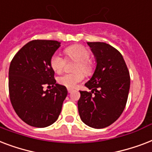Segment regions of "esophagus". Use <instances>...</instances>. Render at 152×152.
Returning <instances> with one entry per match:
<instances>
[{"mask_svg":"<svg viewBox=\"0 0 152 152\" xmlns=\"http://www.w3.org/2000/svg\"><path fill=\"white\" fill-rule=\"evenodd\" d=\"M67 91H68V93L70 94V93L72 92V89H67Z\"/></svg>","mask_w":152,"mask_h":152,"instance_id":"34e87169","label":"esophagus"}]
</instances>
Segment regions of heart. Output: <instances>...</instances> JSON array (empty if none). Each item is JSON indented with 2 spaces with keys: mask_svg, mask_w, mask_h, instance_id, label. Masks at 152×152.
<instances>
[{
  "mask_svg": "<svg viewBox=\"0 0 152 152\" xmlns=\"http://www.w3.org/2000/svg\"><path fill=\"white\" fill-rule=\"evenodd\" d=\"M68 58L77 60L75 70L76 71L63 74L57 78L58 84L67 88H75L78 82L84 78V72L87 75L93 72V64L89 60L90 54L86 48L80 44L67 47L64 50ZM66 65V59L58 53H55L50 58V66L55 72L60 73L63 71Z\"/></svg>",
  "mask_w": 152,
  "mask_h": 152,
  "instance_id": "b5f03b06",
  "label": "heart"
}]
</instances>
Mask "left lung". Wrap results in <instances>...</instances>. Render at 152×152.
Here are the masks:
<instances>
[{"instance_id":"left-lung-1","label":"left lung","mask_w":152,"mask_h":152,"mask_svg":"<svg viewBox=\"0 0 152 152\" xmlns=\"http://www.w3.org/2000/svg\"><path fill=\"white\" fill-rule=\"evenodd\" d=\"M97 66L85 86L91 92L80 91L78 113L85 124L94 129H104L117 120L126 105L130 75L120 51L108 43L88 42Z\"/></svg>"}]
</instances>
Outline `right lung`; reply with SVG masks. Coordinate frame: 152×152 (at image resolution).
I'll return each instance as SVG.
<instances>
[{
    "instance_id": "add662e5",
    "label": "right lung",
    "mask_w": 152,
    "mask_h": 152,
    "mask_svg": "<svg viewBox=\"0 0 152 152\" xmlns=\"http://www.w3.org/2000/svg\"><path fill=\"white\" fill-rule=\"evenodd\" d=\"M60 43L34 39L26 43L12 59L9 91L12 105L26 124L45 128L57 121L67 95L64 86L57 84L50 58ZM45 85L53 87L43 90Z\"/></svg>"
}]
</instances>
